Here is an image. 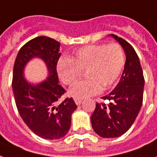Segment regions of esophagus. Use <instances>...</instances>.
I'll return each mask as SVG.
<instances>
[{"label": "esophagus", "instance_id": "1", "mask_svg": "<svg viewBox=\"0 0 157 157\" xmlns=\"http://www.w3.org/2000/svg\"><path fill=\"white\" fill-rule=\"evenodd\" d=\"M74 101L76 104V105H80L82 102V100H81V99H74Z\"/></svg>", "mask_w": 157, "mask_h": 157}]
</instances>
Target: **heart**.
Instances as JSON below:
<instances>
[{
	"instance_id": "1",
	"label": "heart",
	"mask_w": 157,
	"mask_h": 157,
	"mask_svg": "<svg viewBox=\"0 0 157 157\" xmlns=\"http://www.w3.org/2000/svg\"><path fill=\"white\" fill-rule=\"evenodd\" d=\"M125 63L123 48L118 44L83 47L73 57L60 60L57 73L65 85L72 86L85 72L86 80L80 81L69 90L75 99H84L110 89L118 81Z\"/></svg>"
}]
</instances>
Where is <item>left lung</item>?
Here are the masks:
<instances>
[{
    "label": "left lung",
    "mask_w": 157,
    "mask_h": 157,
    "mask_svg": "<svg viewBox=\"0 0 157 157\" xmlns=\"http://www.w3.org/2000/svg\"><path fill=\"white\" fill-rule=\"evenodd\" d=\"M110 35L124 48L126 62L117 86L102 97L109 103H96L90 117L94 131L106 138L120 137L131 128L142 107L145 83L139 57L134 48L124 39Z\"/></svg>",
    "instance_id": "8db88e82"
}]
</instances>
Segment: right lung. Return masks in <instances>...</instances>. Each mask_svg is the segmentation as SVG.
Segmentation results:
<instances>
[{"label": "right lung", "mask_w": 157, "mask_h": 157, "mask_svg": "<svg viewBox=\"0 0 157 157\" xmlns=\"http://www.w3.org/2000/svg\"><path fill=\"white\" fill-rule=\"evenodd\" d=\"M59 48L60 43L55 39L46 36L34 38L20 48L13 69L12 89L19 113L29 128L44 139L64 137L70 129L71 114L77 108L72 98L59 102L66 92L58 84ZM33 57L41 58L49 71L46 80L37 85L23 77L26 64Z\"/></svg>", "instance_id": "obj_1"}]
</instances>
